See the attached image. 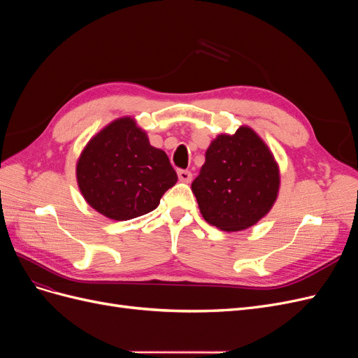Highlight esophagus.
Segmentation results:
<instances>
[{"label": "esophagus", "instance_id": "1", "mask_svg": "<svg viewBox=\"0 0 358 358\" xmlns=\"http://www.w3.org/2000/svg\"><path fill=\"white\" fill-rule=\"evenodd\" d=\"M178 176H179V180H180V182L189 183L191 179H192V173L188 171V170H178Z\"/></svg>", "mask_w": 358, "mask_h": 358}]
</instances>
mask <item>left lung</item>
Instances as JSON below:
<instances>
[{
  "label": "left lung",
  "instance_id": "left-lung-1",
  "mask_svg": "<svg viewBox=\"0 0 358 358\" xmlns=\"http://www.w3.org/2000/svg\"><path fill=\"white\" fill-rule=\"evenodd\" d=\"M280 185L272 150L251 127L218 134L191 189L206 222L224 231L255 225L273 208Z\"/></svg>",
  "mask_w": 358,
  "mask_h": 358
}]
</instances>
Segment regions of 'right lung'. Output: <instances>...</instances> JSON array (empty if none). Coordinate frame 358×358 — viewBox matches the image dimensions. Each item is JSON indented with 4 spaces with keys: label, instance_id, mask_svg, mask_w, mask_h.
Listing matches in <instances>:
<instances>
[{
    "label": "right lung",
    "instance_id": "right-lung-1",
    "mask_svg": "<svg viewBox=\"0 0 358 358\" xmlns=\"http://www.w3.org/2000/svg\"><path fill=\"white\" fill-rule=\"evenodd\" d=\"M76 179L92 209L113 221H127L157 209L178 175L167 154L149 143L134 117L124 116L86 143Z\"/></svg>",
    "mask_w": 358,
    "mask_h": 358
}]
</instances>
